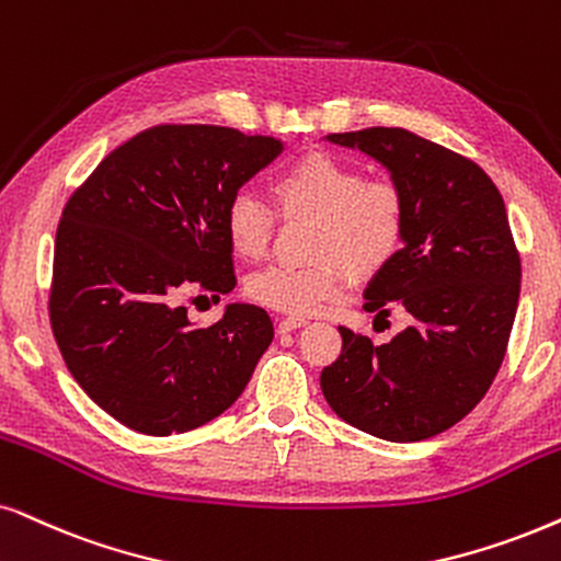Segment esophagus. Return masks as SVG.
Returning <instances> with one entry per match:
<instances>
[{
	"label": "esophagus",
	"mask_w": 561,
	"mask_h": 561,
	"mask_svg": "<svg viewBox=\"0 0 561 561\" xmlns=\"http://www.w3.org/2000/svg\"><path fill=\"white\" fill-rule=\"evenodd\" d=\"M300 325H305V318L289 316V318H279V323H276V329H279V333H287V331L300 329Z\"/></svg>",
	"instance_id": "1"
}]
</instances>
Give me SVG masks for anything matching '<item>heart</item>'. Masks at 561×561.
<instances>
[{
	"label": "heart",
	"instance_id": "heart-1",
	"mask_svg": "<svg viewBox=\"0 0 561 561\" xmlns=\"http://www.w3.org/2000/svg\"><path fill=\"white\" fill-rule=\"evenodd\" d=\"M274 204L287 219H313L308 264H272L245 282L248 295L279 313H313L344 295L352 272L375 276L399 256L409 228V202L399 183L367 179L365 170L333 154L310 152L274 175ZM272 204L253 191H236L225 207L232 251L261 259L276 230Z\"/></svg>",
	"mask_w": 561,
	"mask_h": 561
}]
</instances>
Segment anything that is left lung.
<instances>
[{"mask_svg": "<svg viewBox=\"0 0 561 561\" xmlns=\"http://www.w3.org/2000/svg\"><path fill=\"white\" fill-rule=\"evenodd\" d=\"M391 170L409 228L365 289V310L411 325L388 344L339 325L342 354L323 367L329 407L352 427L420 443L463 420L505 359L520 297V253L492 179L463 154L393 126L329 134Z\"/></svg>", "mask_w": 561, "mask_h": 561, "instance_id": "left-lung-1", "label": "left lung"}]
</instances>
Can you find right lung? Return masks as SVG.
Wrapping results in <instances>:
<instances>
[{"mask_svg": "<svg viewBox=\"0 0 561 561\" xmlns=\"http://www.w3.org/2000/svg\"><path fill=\"white\" fill-rule=\"evenodd\" d=\"M282 152L230 126L160 124L113 150L69 196L48 318L67 370L145 435L202 427L232 407L274 339L259 305L191 325L181 289L236 287L225 207Z\"/></svg>", "mask_w": 561, "mask_h": 561, "instance_id": "1", "label": "right lung"}]
</instances>
